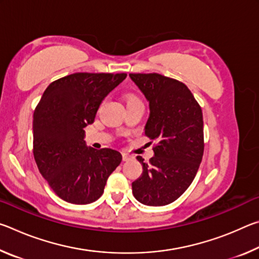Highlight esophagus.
I'll return each instance as SVG.
<instances>
[{
	"mask_svg": "<svg viewBox=\"0 0 259 259\" xmlns=\"http://www.w3.org/2000/svg\"><path fill=\"white\" fill-rule=\"evenodd\" d=\"M122 159H123V161H128L131 159V156L129 154H126V153H122Z\"/></svg>",
	"mask_w": 259,
	"mask_h": 259,
	"instance_id": "1",
	"label": "esophagus"
}]
</instances>
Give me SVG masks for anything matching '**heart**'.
<instances>
[{"label":"heart","mask_w":259,"mask_h":259,"mask_svg":"<svg viewBox=\"0 0 259 259\" xmlns=\"http://www.w3.org/2000/svg\"><path fill=\"white\" fill-rule=\"evenodd\" d=\"M126 106H131V105H136V104H143L142 100H140L137 96H135L133 94H126L124 96Z\"/></svg>","instance_id":"heart-1"}]
</instances>
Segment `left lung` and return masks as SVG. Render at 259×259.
<instances>
[{"mask_svg":"<svg viewBox=\"0 0 259 259\" xmlns=\"http://www.w3.org/2000/svg\"><path fill=\"white\" fill-rule=\"evenodd\" d=\"M150 102L145 135L155 142L154 156L133 183L140 203L160 207L176 201L191 185L204 151L202 109L183 82L157 73L129 74Z\"/></svg>","mask_w":259,"mask_h":259,"instance_id":"8db88e82","label":"left lung"}]
</instances>
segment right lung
Masks as SVG:
<instances>
[{"label": "right lung", "instance_id": "obj_1", "mask_svg": "<svg viewBox=\"0 0 259 259\" xmlns=\"http://www.w3.org/2000/svg\"><path fill=\"white\" fill-rule=\"evenodd\" d=\"M125 73H74L51 82L34 111L33 154L38 171L57 195L73 204L98 200L120 152L85 146L84 128L102 100Z\"/></svg>", "mask_w": 259, "mask_h": 259}]
</instances>
